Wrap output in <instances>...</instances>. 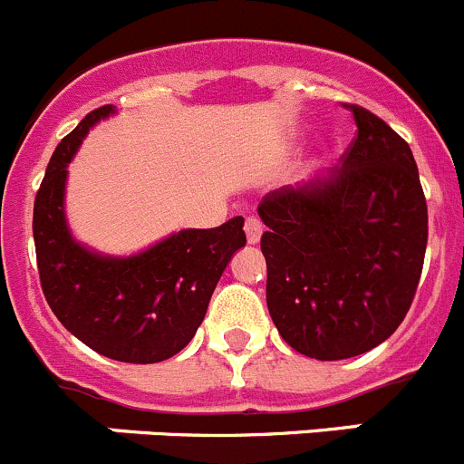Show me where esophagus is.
Instances as JSON below:
<instances>
[{
    "mask_svg": "<svg viewBox=\"0 0 464 464\" xmlns=\"http://www.w3.org/2000/svg\"><path fill=\"white\" fill-rule=\"evenodd\" d=\"M245 233H246V242H249V245H258L260 236H263V224H260V219L258 218H246Z\"/></svg>",
    "mask_w": 464,
    "mask_h": 464,
    "instance_id": "34e87169",
    "label": "esophagus"
}]
</instances>
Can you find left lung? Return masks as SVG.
I'll return each mask as SVG.
<instances>
[{"label": "left lung", "instance_id": "obj_1", "mask_svg": "<svg viewBox=\"0 0 464 464\" xmlns=\"http://www.w3.org/2000/svg\"><path fill=\"white\" fill-rule=\"evenodd\" d=\"M342 165L258 206L267 231V308L283 340L308 358L344 361L388 340L415 296L429 210L408 142L374 112Z\"/></svg>", "mask_w": 464, "mask_h": 464}]
</instances>
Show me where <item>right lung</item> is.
Here are the masks:
<instances>
[{
	"mask_svg": "<svg viewBox=\"0 0 464 464\" xmlns=\"http://www.w3.org/2000/svg\"><path fill=\"white\" fill-rule=\"evenodd\" d=\"M115 106L88 112L58 142L34 204L40 285L58 322L85 346L120 362L168 361L195 337L219 276L246 245L245 219L183 228L133 256L81 245L65 218L67 165L90 129Z\"/></svg>",
	"mask_w": 464,
	"mask_h": 464,
	"instance_id": "add662e5",
	"label": "right lung"
}]
</instances>
